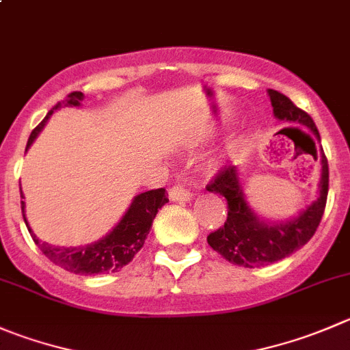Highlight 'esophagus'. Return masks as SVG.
Returning a JSON list of instances; mask_svg holds the SVG:
<instances>
[{
    "mask_svg": "<svg viewBox=\"0 0 350 350\" xmlns=\"http://www.w3.org/2000/svg\"><path fill=\"white\" fill-rule=\"evenodd\" d=\"M169 198L172 202H189L193 198V193L185 185H174L169 189Z\"/></svg>",
    "mask_w": 350,
    "mask_h": 350,
    "instance_id": "esophagus-1",
    "label": "esophagus"
}]
</instances>
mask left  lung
<instances>
[{"label": "left lung", "instance_id": "obj_1", "mask_svg": "<svg viewBox=\"0 0 350 350\" xmlns=\"http://www.w3.org/2000/svg\"><path fill=\"white\" fill-rule=\"evenodd\" d=\"M270 103L277 120L299 123L310 128L320 140L313 118L296 106L289 97L269 89ZM320 196L296 219L270 224L261 220L246 202L236 165H226L206 185V189L227 200V219L220 229L208 234L206 241L226 260L246 269H256L287 258L301 250L317 232L323 217L328 195V161L321 150Z\"/></svg>", "mask_w": 350, "mask_h": 350}]
</instances>
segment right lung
I'll return each instance as SVG.
<instances>
[{"label": "right lung", "instance_id": "1", "mask_svg": "<svg viewBox=\"0 0 350 350\" xmlns=\"http://www.w3.org/2000/svg\"><path fill=\"white\" fill-rule=\"evenodd\" d=\"M83 100V94L81 92H71L68 94L66 99L63 103H57L53 109L47 113L46 120L36 126V130L30 133L29 142H27V148L33 144L37 135L46 124L47 118L59 109L61 104L64 106H80ZM20 196L23 198L22 188H20ZM169 202L167 195H165L164 188L150 189V191L140 193L133 198L130 208L123 215V219L118 222V226L111 230L107 236L103 239L96 241L87 246H70V247H59L51 246L49 243H44L39 237L33 234V230L29 227V222L25 219V202H22V213L23 220L27 224L30 236H32L33 243L39 246V250L49 258L53 263L59 265L61 269L68 270L71 273H80V275H97V273H113L128 265L135 258V254L142 250L145 239H147L148 232H150L152 222H154L155 215H157L159 208Z\"/></svg>", "mask_w": 350, "mask_h": 350}]
</instances>
